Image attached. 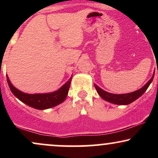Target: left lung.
<instances>
[{
  "instance_id": "8db88e82",
  "label": "left lung",
  "mask_w": 158,
  "mask_h": 158,
  "mask_svg": "<svg viewBox=\"0 0 158 158\" xmlns=\"http://www.w3.org/2000/svg\"><path fill=\"white\" fill-rule=\"evenodd\" d=\"M154 77H155V73L152 75V77L150 79V80L146 83L144 86L139 88V90H135V91L131 92V93L128 94H110L109 92H107L104 90L102 88H99L98 85L94 84L96 90H97L98 94L104 100L107 101V102L113 103L115 105H122V106H126V105H128L130 103L133 102L136 99H138L143 94L146 92L147 90L152 81H153Z\"/></svg>"
}]
</instances>
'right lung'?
Segmentation results:
<instances>
[{
    "label": "right lung",
    "mask_w": 158,
    "mask_h": 158,
    "mask_svg": "<svg viewBox=\"0 0 158 158\" xmlns=\"http://www.w3.org/2000/svg\"><path fill=\"white\" fill-rule=\"evenodd\" d=\"M72 77L59 90H56V91L51 92V93L34 94L23 93V92L17 89L11 83L7 75L6 79L12 93L19 100H21V102L27 105L28 106L32 107V108H35V109L44 110L52 108V107H55L64 102L65 99H66L67 96H68Z\"/></svg>",
    "instance_id": "right-lung-1"
}]
</instances>
